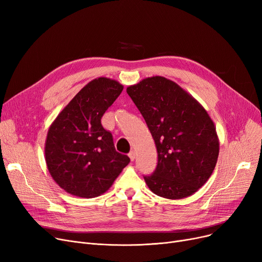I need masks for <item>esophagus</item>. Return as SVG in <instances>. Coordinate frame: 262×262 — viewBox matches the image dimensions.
I'll return each instance as SVG.
<instances>
[{
  "label": "esophagus",
  "mask_w": 262,
  "mask_h": 262,
  "mask_svg": "<svg viewBox=\"0 0 262 262\" xmlns=\"http://www.w3.org/2000/svg\"><path fill=\"white\" fill-rule=\"evenodd\" d=\"M128 156H129L130 160H132V161H134V160H135V158H136V153L134 152V150H130V153L128 154Z\"/></svg>",
  "instance_id": "1"
}]
</instances>
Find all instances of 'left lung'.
I'll return each instance as SVG.
<instances>
[{
    "label": "left lung",
    "mask_w": 262,
    "mask_h": 262,
    "mask_svg": "<svg viewBox=\"0 0 262 262\" xmlns=\"http://www.w3.org/2000/svg\"><path fill=\"white\" fill-rule=\"evenodd\" d=\"M153 136L158 153L154 173L144 176L149 190L169 200L188 198L211 176L220 143L205 108L171 79L153 76L127 87Z\"/></svg>",
    "instance_id": "8db88e82"
}]
</instances>
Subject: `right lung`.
Returning <instances> with one entry per match:
<instances>
[{
    "label": "right lung",
    "mask_w": 262,
    "mask_h": 262,
    "mask_svg": "<svg viewBox=\"0 0 262 262\" xmlns=\"http://www.w3.org/2000/svg\"><path fill=\"white\" fill-rule=\"evenodd\" d=\"M123 90L119 81L95 78L80 89L51 124L45 154L56 184L77 198L99 196L129 163L118 153L101 119Z\"/></svg>",
    "instance_id": "add662e5"
}]
</instances>
